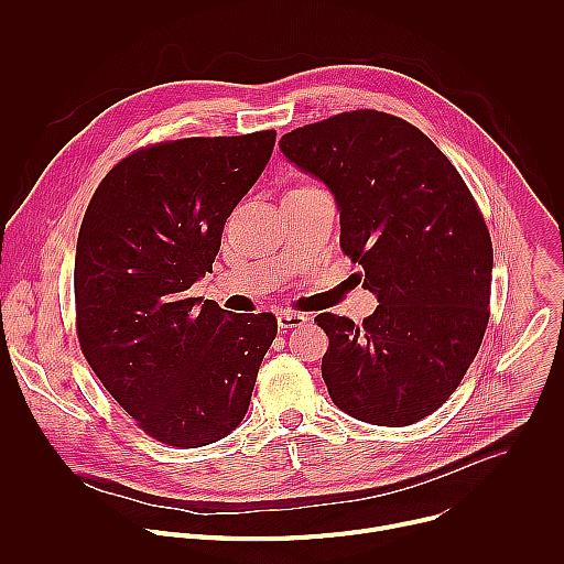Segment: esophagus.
<instances>
[{
	"mask_svg": "<svg viewBox=\"0 0 564 564\" xmlns=\"http://www.w3.org/2000/svg\"><path fill=\"white\" fill-rule=\"evenodd\" d=\"M276 321H279V328L281 330H290V328H299V326H305L310 316L303 314V312H292V310H283L276 314Z\"/></svg>",
	"mask_w": 564,
	"mask_h": 564,
	"instance_id": "1",
	"label": "esophagus"
}]
</instances>
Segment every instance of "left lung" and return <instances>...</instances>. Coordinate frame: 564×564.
Segmentation results:
<instances>
[{
    "mask_svg": "<svg viewBox=\"0 0 564 564\" xmlns=\"http://www.w3.org/2000/svg\"><path fill=\"white\" fill-rule=\"evenodd\" d=\"M281 153L337 203L341 250L379 305L318 314L321 375L359 422L411 426L459 386L489 324L494 248L451 160L406 120L361 109L285 133Z\"/></svg>",
    "mask_w": 564,
    "mask_h": 564,
    "instance_id": "1",
    "label": "left lung"
}]
</instances>
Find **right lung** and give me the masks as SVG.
Segmentation results:
<instances>
[{
    "label": "right lung",
    "mask_w": 564,
    "mask_h": 564,
    "mask_svg": "<svg viewBox=\"0 0 564 564\" xmlns=\"http://www.w3.org/2000/svg\"><path fill=\"white\" fill-rule=\"evenodd\" d=\"M274 140L276 131H257L140 149L105 176L79 227V348L135 424L167 446L229 435L276 337L270 312L229 314L189 296Z\"/></svg>",
    "instance_id": "add662e5"
}]
</instances>
